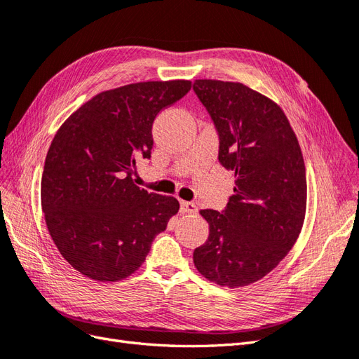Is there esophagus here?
Segmentation results:
<instances>
[{
	"label": "esophagus",
	"instance_id": "obj_1",
	"mask_svg": "<svg viewBox=\"0 0 359 359\" xmlns=\"http://www.w3.org/2000/svg\"><path fill=\"white\" fill-rule=\"evenodd\" d=\"M180 211L182 214H196L197 212V206L191 202H181L180 203Z\"/></svg>",
	"mask_w": 359,
	"mask_h": 359
}]
</instances>
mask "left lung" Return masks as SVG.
I'll list each match as a JSON object with an SVG mask.
<instances>
[{
  "instance_id": "1",
  "label": "left lung",
  "mask_w": 359,
  "mask_h": 359,
  "mask_svg": "<svg viewBox=\"0 0 359 359\" xmlns=\"http://www.w3.org/2000/svg\"><path fill=\"white\" fill-rule=\"evenodd\" d=\"M193 90L215 126L219 165L236 175L226 208L201 211L209 236L194 250V266L218 285H250L300 234L307 193L300 145L283 111L242 83L196 80Z\"/></svg>"
}]
</instances>
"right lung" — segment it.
Segmentation results:
<instances>
[{
    "label": "right lung",
    "mask_w": 359,
    "mask_h": 359,
    "mask_svg": "<svg viewBox=\"0 0 359 359\" xmlns=\"http://www.w3.org/2000/svg\"><path fill=\"white\" fill-rule=\"evenodd\" d=\"M187 80L145 81L96 95L60 126L47 151L41 208L59 252L95 280L128 278L180 209L135 184L151 157L153 123L189 93Z\"/></svg>",
    "instance_id": "obj_1"
}]
</instances>
